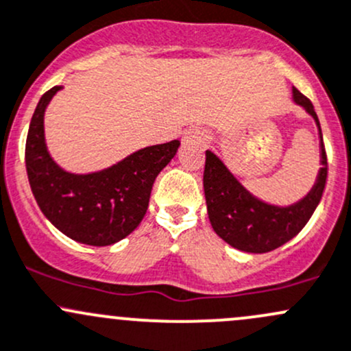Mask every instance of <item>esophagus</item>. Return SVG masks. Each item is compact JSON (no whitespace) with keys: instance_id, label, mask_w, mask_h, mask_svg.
<instances>
[{"instance_id":"1","label":"esophagus","mask_w":351,"mask_h":351,"mask_svg":"<svg viewBox=\"0 0 351 351\" xmlns=\"http://www.w3.org/2000/svg\"><path fill=\"white\" fill-rule=\"evenodd\" d=\"M183 141L186 145H204V143H206V134L204 131H200V129H190V131L185 132Z\"/></svg>"}]
</instances>
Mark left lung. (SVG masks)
<instances>
[{
    "label": "left lung",
    "mask_w": 351,
    "mask_h": 351,
    "mask_svg": "<svg viewBox=\"0 0 351 351\" xmlns=\"http://www.w3.org/2000/svg\"><path fill=\"white\" fill-rule=\"evenodd\" d=\"M293 97L296 104L302 106L315 117L322 138V169L316 185L296 205L281 208L257 200L234 178L212 151L205 153L204 190L210 223L220 239L243 252H271L289 242L309 222L322 202L328 176L322 128L311 101L298 88H293Z\"/></svg>",
    "instance_id": "8db88e82"
}]
</instances>
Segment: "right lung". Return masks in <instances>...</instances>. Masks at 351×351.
<instances>
[{"label":"right lung","instance_id":"add662e5","mask_svg":"<svg viewBox=\"0 0 351 351\" xmlns=\"http://www.w3.org/2000/svg\"><path fill=\"white\" fill-rule=\"evenodd\" d=\"M60 88L55 86L42 95L29 123L25 146L29 186L43 215L62 234L87 245H110L145 219L154 180L173 160L180 141L147 146L99 173L64 171L50 158L43 136V112Z\"/></svg>","mask_w":351,"mask_h":351}]
</instances>
